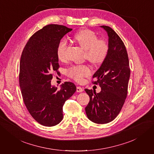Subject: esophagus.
Masks as SVG:
<instances>
[{
    "label": "esophagus",
    "instance_id": "1",
    "mask_svg": "<svg viewBox=\"0 0 154 154\" xmlns=\"http://www.w3.org/2000/svg\"><path fill=\"white\" fill-rule=\"evenodd\" d=\"M76 91L78 92H82L83 91V88L81 87H76Z\"/></svg>",
    "mask_w": 154,
    "mask_h": 154
}]
</instances>
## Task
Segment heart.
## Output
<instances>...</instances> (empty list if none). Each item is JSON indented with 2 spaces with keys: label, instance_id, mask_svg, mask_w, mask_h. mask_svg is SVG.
I'll return each mask as SVG.
<instances>
[{
  "label": "heart",
  "instance_id": "1",
  "mask_svg": "<svg viewBox=\"0 0 154 154\" xmlns=\"http://www.w3.org/2000/svg\"><path fill=\"white\" fill-rule=\"evenodd\" d=\"M73 40L85 50V57L93 65H100L104 62L109 52V45L104 40H98L94 32L89 29H82L74 34ZM66 40L60 42L57 51L59 60H66ZM90 69L86 66H74L68 70V75L76 81L81 80L83 77L90 74Z\"/></svg>",
  "mask_w": 154,
  "mask_h": 154
}]
</instances>
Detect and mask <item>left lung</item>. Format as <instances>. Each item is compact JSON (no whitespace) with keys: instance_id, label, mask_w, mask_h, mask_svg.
<instances>
[{"instance_id":"1","label":"left lung","mask_w":154,"mask_h":154,"mask_svg":"<svg viewBox=\"0 0 154 154\" xmlns=\"http://www.w3.org/2000/svg\"><path fill=\"white\" fill-rule=\"evenodd\" d=\"M109 37V52L104 62L93 75V82L101 91H85L90 97L85 107L88 119L95 123L105 124L113 121L120 112L127 96L130 75L129 60L124 43L118 34L106 26H100Z\"/></svg>"}]
</instances>
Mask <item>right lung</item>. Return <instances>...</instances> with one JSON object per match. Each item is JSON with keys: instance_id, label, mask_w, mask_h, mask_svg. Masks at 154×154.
<instances>
[{"instance_id": "add662e5", "label": "right lung", "mask_w": 154, "mask_h": 154, "mask_svg": "<svg viewBox=\"0 0 154 154\" xmlns=\"http://www.w3.org/2000/svg\"><path fill=\"white\" fill-rule=\"evenodd\" d=\"M72 30L61 25L46 26L31 37L22 53L19 85L23 100L32 117L45 127L61 122L65 102L76 91L72 82L62 83L60 89L51 83L59 68L58 46Z\"/></svg>"}]
</instances>
